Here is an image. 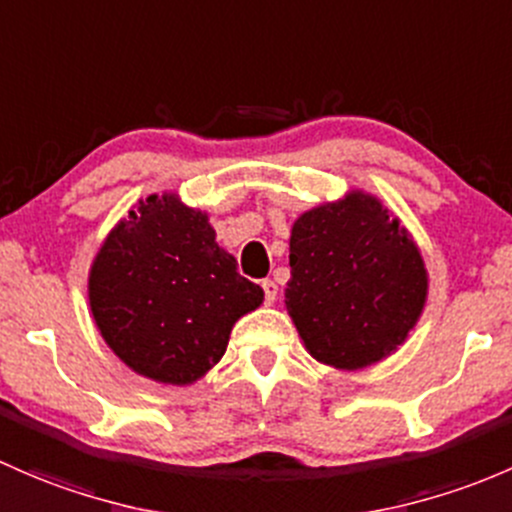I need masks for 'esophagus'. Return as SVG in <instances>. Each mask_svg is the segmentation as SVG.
<instances>
[{
    "label": "esophagus",
    "mask_w": 512,
    "mask_h": 512,
    "mask_svg": "<svg viewBox=\"0 0 512 512\" xmlns=\"http://www.w3.org/2000/svg\"><path fill=\"white\" fill-rule=\"evenodd\" d=\"M261 288H263V298H266V303L271 305L273 300L278 298V286H276V283H273V281H268V278H266V281L261 283Z\"/></svg>",
    "instance_id": "obj_1"
}]
</instances>
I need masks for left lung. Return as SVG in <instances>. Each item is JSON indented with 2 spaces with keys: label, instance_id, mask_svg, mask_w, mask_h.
Wrapping results in <instances>:
<instances>
[{
  "label": "left lung",
  "instance_id": "obj_1",
  "mask_svg": "<svg viewBox=\"0 0 512 512\" xmlns=\"http://www.w3.org/2000/svg\"><path fill=\"white\" fill-rule=\"evenodd\" d=\"M424 300L421 254L370 194L293 224L286 308L315 360L340 370L379 362L402 345Z\"/></svg>",
  "mask_w": 512,
  "mask_h": 512
}]
</instances>
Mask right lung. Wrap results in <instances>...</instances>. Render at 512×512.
Segmentation results:
<instances>
[{"mask_svg":"<svg viewBox=\"0 0 512 512\" xmlns=\"http://www.w3.org/2000/svg\"><path fill=\"white\" fill-rule=\"evenodd\" d=\"M88 298L100 335L135 372L189 384L212 370L231 328L261 305V286L219 249L207 214L150 194L93 261Z\"/></svg>","mask_w":512,"mask_h":512,"instance_id":"add662e5","label":"right lung"}]
</instances>
